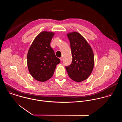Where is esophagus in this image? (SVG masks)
Returning a JSON list of instances; mask_svg holds the SVG:
<instances>
[{
	"mask_svg": "<svg viewBox=\"0 0 122 122\" xmlns=\"http://www.w3.org/2000/svg\"><path fill=\"white\" fill-rule=\"evenodd\" d=\"M60 59L61 61H62V60H63V58H62V57H61V58H60Z\"/></svg>",
	"mask_w": 122,
	"mask_h": 122,
	"instance_id": "obj_1",
	"label": "esophagus"
}]
</instances>
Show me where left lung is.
Masks as SVG:
<instances>
[{"instance_id":"1","label":"left lung","mask_w":122,"mask_h":122,"mask_svg":"<svg viewBox=\"0 0 122 122\" xmlns=\"http://www.w3.org/2000/svg\"><path fill=\"white\" fill-rule=\"evenodd\" d=\"M67 36L70 41L72 61L66 69L73 80L82 82L90 76L93 69V52L86 39L79 33H69Z\"/></svg>"}]
</instances>
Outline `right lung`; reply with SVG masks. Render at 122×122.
Instances as JSON below:
<instances>
[{
    "label": "right lung",
    "instance_id": "obj_1",
    "mask_svg": "<svg viewBox=\"0 0 122 122\" xmlns=\"http://www.w3.org/2000/svg\"><path fill=\"white\" fill-rule=\"evenodd\" d=\"M54 33L44 31L35 37L27 54L29 72L37 81L45 82L52 77L60 60L50 46Z\"/></svg>",
    "mask_w": 122,
    "mask_h": 122
}]
</instances>
